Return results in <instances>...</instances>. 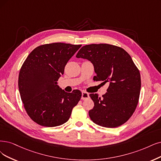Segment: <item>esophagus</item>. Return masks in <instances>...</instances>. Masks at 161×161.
Masks as SVG:
<instances>
[{
    "label": "esophagus",
    "instance_id": "esophagus-1",
    "mask_svg": "<svg viewBox=\"0 0 161 161\" xmlns=\"http://www.w3.org/2000/svg\"><path fill=\"white\" fill-rule=\"evenodd\" d=\"M87 98H89V93L86 92H82L81 99L85 100V99H87Z\"/></svg>",
    "mask_w": 161,
    "mask_h": 161
}]
</instances>
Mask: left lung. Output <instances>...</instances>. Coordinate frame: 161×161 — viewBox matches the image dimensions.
Returning <instances> with one entry per match:
<instances>
[{
    "label": "left lung",
    "instance_id": "8db88e82",
    "mask_svg": "<svg viewBox=\"0 0 161 161\" xmlns=\"http://www.w3.org/2000/svg\"><path fill=\"white\" fill-rule=\"evenodd\" d=\"M76 58L87 59L93 65V80L108 83L103 97L97 93L90 96L94 102L89 115L93 123L105 127H117L131 117L138 104L141 75L131 57L121 48L108 44L83 46Z\"/></svg>",
    "mask_w": 161,
    "mask_h": 161
}]
</instances>
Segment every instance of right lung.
<instances>
[{
    "label": "right lung",
    "instance_id": "obj_1",
    "mask_svg": "<svg viewBox=\"0 0 161 161\" xmlns=\"http://www.w3.org/2000/svg\"><path fill=\"white\" fill-rule=\"evenodd\" d=\"M81 45L61 42L44 44L34 49L24 62L19 76V89L26 113L44 127L67 122L81 93H67L57 81L65 65Z\"/></svg>",
    "mask_w": 161,
    "mask_h": 161
}]
</instances>
